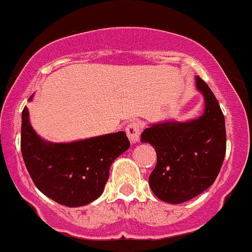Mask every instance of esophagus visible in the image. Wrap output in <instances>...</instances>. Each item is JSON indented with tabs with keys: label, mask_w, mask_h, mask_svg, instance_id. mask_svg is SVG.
<instances>
[{
	"label": "esophagus",
	"mask_w": 252,
	"mask_h": 252,
	"mask_svg": "<svg viewBox=\"0 0 252 252\" xmlns=\"http://www.w3.org/2000/svg\"><path fill=\"white\" fill-rule=\"evenodd\" d=\"M140 131L141 125L139 123H137V121H133V123L128 124V125L126 126V134L132 143H137V141L139 140Z\"/></svg>",
	"instance_id": "esophagus-1"
}]
</instances>
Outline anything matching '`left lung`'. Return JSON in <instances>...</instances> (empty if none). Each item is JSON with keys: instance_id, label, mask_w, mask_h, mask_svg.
I'll use <instances>...</instances> for the list:
<instances>
[{"instance_id": "obj_1", "label": "left lung", "mask_w": 252, "mask_h": 252, "mask_svg": "<svg viewBox=\"0 0 252 252\" xmlns=\"http://www.w3.org/2000/svg\"><path fill=\"white\" fill-rule=\"evenodd\" d=\"M196 88L205 97V112L188 123H160L141 133V141L154 146L157 164L149 185L158 199L182 203L211 187L226 152L225 118L210 87L199 76Z\"/></svg>"}]
</instances>
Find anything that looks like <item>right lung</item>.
I'll return each mask as SVG.
<instances>
[{
	"instance_id": "1",
	"label": "right lung",
	"mask_w": 252,
	"mask_h": 252,
	"mask_svg": "<svg viewBox=\"0 0 252 252\" xmlns=\"http://www.w3.org/2000/svg\"><path fill=\"white\" fill-rule=\"evenodd\" d=\"M129 145L121 131L72 143H49L31 126L27 107L22 111L21 152L31 179L42 194L67 207L97 199L112 163Z\"/></svg>"
}]
</instances>
